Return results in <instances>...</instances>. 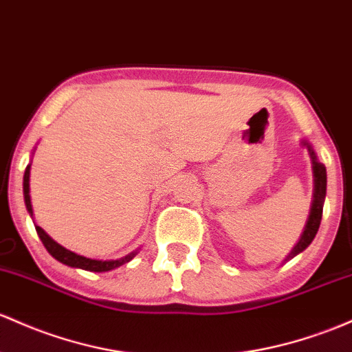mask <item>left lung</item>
Here are the masks:
<instances>
[{"label":"left lung","mask_w":352,"mask_h":352,"mask_svg":"<svg viewBox=\"0 0 352 352\" xmlns=\"http://www.w3.org/2000/svg\"><path fill=\"white\" fill-rule=\"evenodd\" d=\"M307 145V144H304ZM309 152H311V157H312V164H314V182H316V190H314V202H312V208H311V215H309V220H307V226H306V230H304L302 237H300V241L297 242V245L294 247V250H292L291 254H289V257H294L297 256L299 252H302L306 247L311 244L312 239L316 237V234H318V229L320 226V219H322V204H324V199H326V184H327V175H326V167H324L322 164H319L318 158H316V153L312 152L311 146L307 145Z\"/></svg>","instance_id":"8db88e82"}]
</instances>
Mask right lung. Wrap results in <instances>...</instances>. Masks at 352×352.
<instances>
[{"label": "right lung", "mask_w": 352, "mask_h": 352, "mask_svg": "<svg viewBox=\"0 0 352 352\" xmlns=\"http://www.w3.org/2000/svg\"><path fill=\"white\" fill-rule=\"evenodd\" d=\"M23 194H25V204L26 208H28L30 215L33 214V208H32V200H30V165L25 170V177H23ZM36 227V232L40 235L41 242L46 247L50 254L56 258V261L63 262V264L69 265V267H78V269H85V270H91V272H107V270H111L115 267H120L122 264L125 262L132 261L135 252L130 254V256L118 258V261H94V258H87L83 256H78V254L72 252V250H67L65 247H61L60 244H56L48 234L45 232L41 227Z\"/></svg>", "instance_id": "right-lung-1"}]
</instances>
